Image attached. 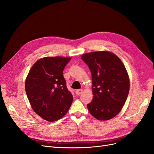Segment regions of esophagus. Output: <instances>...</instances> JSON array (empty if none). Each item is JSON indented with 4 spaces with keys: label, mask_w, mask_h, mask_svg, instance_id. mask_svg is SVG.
Returning <instances> with one entry per match:
<instances>
[{
    "label": "esophagus",
    "mask_w": 154,
    "mask_h": 154,
    "mask_svg": "<svg viewBox=\"0 0 154 154\" xmlns=\"http://www.w3.org/2000/svg\"><path fill=\"white\" fill-rule=\"evenodd\" d=\"M75 92L77 95H80L83 92V90L82 89H77Z\"/></svg>",
    "instance_id": "obj_1"
}]
</instances>
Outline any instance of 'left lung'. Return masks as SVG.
Segmentation results:
<instances>
[{"instance_id": "obj_1", "label": "left lung", "mask_w": 154, "mask_h": 154, "mask_svg": "<svg viewBox=\"0 0 154 154\" xmlns=\"http://www.w3.org/2000/svg\"><path fill=\"white\" fill-rule=\"evenodd\" d=\"M92 74V101L87 105L91 114L101 121L109 120L122 110L128 95L130 80L124 64L109 51L82 54Z\"/></svg>"}]
</instances>
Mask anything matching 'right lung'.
Returning a JSON list of instances; mask_svg holds the SVG:
<instances>
[{"label": "right lung", "instance_id": "right-lung-1", "mask_svg": "<svg viewBox=\"0 0 154 154\" xmlns=\"http://www.w3.org/2000/svg\"><path fill=\"white\" fill-rule=\"evenodd\" d=\"M71 58L44 57L32 66L25 88L35 112L49 122L61 119L71 106L73 97L68 91L63 71Z\"/></svg>", "mask_w": 154, "mask_h": 154}]
</instances>
